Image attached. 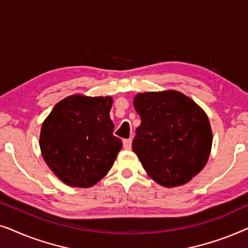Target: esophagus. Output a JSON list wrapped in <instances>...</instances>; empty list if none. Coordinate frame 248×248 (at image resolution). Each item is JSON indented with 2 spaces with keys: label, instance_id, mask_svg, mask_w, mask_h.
Segmentation results:
<instances>
[{
  "label": "esophagus",
  "instance_id": "34e87169",
  "mask_svg": "<svg viewBox=\"0 0 248 248\" xmlns=\"http://www.w3.org/2000/svg\"><path fill=\"white\" fill-rule=\"evenodd\" d=\"M123 145H124V149H131L132 147V139H126V140H123Z\"/></svg>",
  "mask_w": 248,
  "mask_h": 248
}]
</instances>
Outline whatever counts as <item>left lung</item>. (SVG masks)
<instances>
[{
	"instance_id": "1",
	"label": "left lung",
	"mask_w": 248,
	"mask_h": 248,
	"mask_svg": "<svg viewBox=\"0 0 248 248\" xmlns=\"http://www.w3.org/2000/svg\"><path fill=\"white\" fill-rule=\"evenodd\" d=\"M134 107L141 124L132 149L148 175L165 187L191 181L205 166L212 145L202 108L175 90L139 93Z\"/></svg>"
}]
</instances>
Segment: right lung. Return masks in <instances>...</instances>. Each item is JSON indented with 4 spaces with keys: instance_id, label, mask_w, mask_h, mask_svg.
I'll list each match as a JSON object with an SVG mask.
<instances>
[{
    "instance_id": "obj_1",
    "label": "right lung",
    "mask_w": 248,
    "mask_h": 248,
    "mask_svg": "<svg viewBox=\"0 0 248 248\" xmlns=\"http://www.w3.org/2000/svg\"><path fill=\"white\" fill-rule=\"evenodd\" d=\"M111 104L110 97L70 96L43 123V158L65 184L90 187L113 166L123 143L113 134Z\"/></svg>"
}]
</instances>
